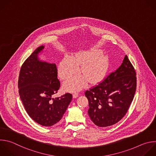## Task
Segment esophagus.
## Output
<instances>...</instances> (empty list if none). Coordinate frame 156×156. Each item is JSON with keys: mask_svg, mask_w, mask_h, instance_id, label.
Segmentation results:
<instances>
[{"mask_svg": "<svg viewBox=\"0 0 156 156\" xmlns=\"http://www.w3.org/2000/svg\"><path fill=\"white\" fill-rule=\"evenodd\" d=\"M78 92H75V93H73V98H76V97H78Z\"/></svg>", "mask_w": 156, "mask_h": 156, "instance_id": "obj_1", "label": "esophagus"}]
</instances>
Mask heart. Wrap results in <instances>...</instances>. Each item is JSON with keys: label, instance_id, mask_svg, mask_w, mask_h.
I'll list each match as a JSON object with an SVG mask.
<instances>
[{"label": "heart", "instance_id": "obj_1", "mask_svg": "<svg viewBox=\"0 0 156 156\" xmlns=\"http://www.w3.org/2000/svg\"><path fill=\"white\" fill-rule=\"evenodd\" d=\"M97 51H89L77 54L75 58L66 55L60 62L58 73L63 80H67L80 72L78 66H82L81 72L84 76L78 75L67 81L64 87L71 91L85 87L87 80L90 83H95L105 75L107 69L106 60L99 57Z\"/></svg>", "mask_w": 156, "mask_h": 156}]
</instances>
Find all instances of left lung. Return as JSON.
I'll list each match as a JSON object with an SVG mask.
<instances>
[{
	"mask_svg": "<svg viewBox=\"0 0 156 156\" xmlns=\"http://www.w3.org/2000/svg\"><path fill=\"white\" fill-rule=\"evenodd\" d=\"M136 88V72L127 55L121 66L101 82L85 92L88 115L97 126L119 122L127 113Z\"/></svg>",
	"mask_w": 156,
	"mask_h": 156,
	"instance_id": "obj_1",
	"label": "left lung"
}]
</instances>
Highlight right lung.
<instances>
[{
    "label": "right lung",
    "instance_id": "right-lung-1",
    "mask_svg": "<svg viewBox=\"0 0 156 156\" xmlns=\"http://www.w3.org/2000/svg\"><path fill=\"white\" fill-rule=\"evenodd\" d=\"M44 48L38 47L22 65L18 79L19 94L29 116L37 123L49 127L62 118L72 99L66 93L53 98L60 81L55 64L42 62L38 54Z\"/></svg>",
    "mask_w": 156,
    "mask_h": 156
}]
</instances>
